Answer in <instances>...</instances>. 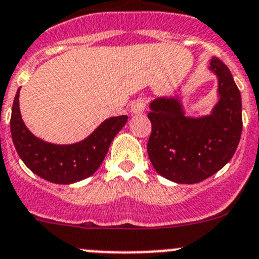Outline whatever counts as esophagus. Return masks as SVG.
I'll list each match as a JSON object with an SVG mask.
<instances>
[{"instance_id": "34e87169", "label": "esophagus", "mask_w": 259, "mask_h": 259, "mask_svg": "<svg viewBox=\"0 0 259 259\" xmlns=\"http://www.w3.org/2000/svg\"><path fill=\"white\" fill-rule=\"evenodd\" d=\"M146 107V101L144 98H137L136 101L131 104V111L134 114H141L144 113V110Z\"/></svg>"}]
</instances>
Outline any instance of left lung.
<instances>
[{"mask_svg": "<svg viewBox=\"0 0 259 259\" xmlns=\"http://www.w3.org/2000/svg\"><path fill=\"white\" fill-rule=\"evenodd\" d=\"M210 70L219 79V102L211 115L187 118L175 98H157L148 118V155L158 174L179 184H194L218 172L237 149L242 131L241 95L230 68L217 57Z\"/></svg>", "mask_w": 259, "mask_h": 259, "instance_id": "obj_1", "label": "left lung"}]
</instances>
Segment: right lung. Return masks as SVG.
Wrapping results in <instances>:
<instances>
[{"label": "right lung", "instance_id": "1", "mask_svg": "<svg viewBox=\"0 0 259 259\" xmlns=\"http://www.w3.org/2000/svg\"><path fill=\"white\" fill-rule=\"evenodd\" d=\"M127 119V115L113 116L106 119L84 141L72 145H54L35 137L24 125L18 89L11 111L10 130L18 154L32 172L56 184H71L87 179L97 171L110 144Z\"/></svg>", "mask_w": 259, "mask_h": 259}]
</instances>
